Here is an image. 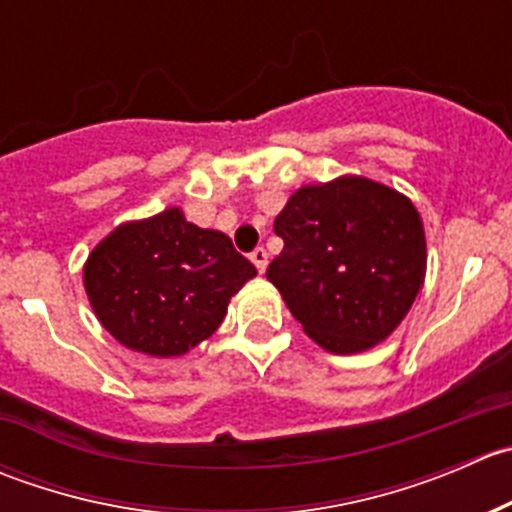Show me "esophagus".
I'll list each match as a JSON object with an SVG mask.
<instances>
[{
  "label": "esophagus",
  "instance_id": "obj_1",
  "mask_svg": "<svg viewBox=\"0 0 512 512\" xmlns=\"http://www.w3.org/2000/svg\"><path fill=\"white\" fill-rule=\"evenodd\" d=\"M250 260L255 262L257 272H265V267H267V250H265V247H255V250L250 252Z\"/></svg>",
  "mask_w": 512,
  "mask_h": 512
}]
</instances>
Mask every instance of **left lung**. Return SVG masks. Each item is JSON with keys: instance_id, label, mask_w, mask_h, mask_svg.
I'll return each mask as SVG.
<instances>
[{"instance_id": "left-lung-1", "label": "left lung", "mask_w": 512, "mask_h": 512, "mask_svg": "<svg viewBox=\"0 0 512 512\" xmlns=\"http://www.w3.org/2000/svg\"><path fill=\"white\" fill-rule=\"evenodd\" d=\"M285 240L267 280L304 332L334 354L389 337L426 272L423 225L411 200L366 178L307 185L275 220Z\"/></svg>"}]
</instances>
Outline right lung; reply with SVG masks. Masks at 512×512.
Returning a JSON list of instances; mask_svg holds the SVG:
<instances>
[{
    "label": "right lung",
    "mask_w": 512,
    "mask_h": 512,
    "mask_svg": "<svg viewBox=\"0 0 512 512\" xmlns=\"http://www.w3.org/2000/svg\"><path fill=\"white\" fill-rule=\"evenodd\" d=\"M255 265L223 232L178 208L116 227L91 252L84 285L103 327L133 352L178 356L208 339Z\"/></svg>",
    "instance_id": "1"
}]
</instances>
